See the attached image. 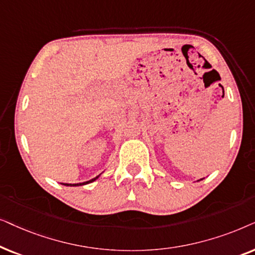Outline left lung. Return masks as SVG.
Here are the masks:
<instances>
[{
  "label": "left lung",
  "mask_w": 255,
  "mask_h": 255,
  "mask_svg": "<svg viewBox=\"0 0 255 255\" xmlns=\"http://www.w3.org/2000/svg\"><path fill=\"white\" fill-rule=\"evenodd\" d=\"M202 179H203V178H202ZM202 179H199V181H202Z\"/></svg>",
  "instance_id": "left-lung-1"
}]
</instances>
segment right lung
Wrapping results in <instances>:
<instances>
[{
    "label": "right lung",
    "mask_w": 255,
    "mask_h": 255,
    "mask_svg": "<svg viewBox=\"0 0 255 255\" xmlns=\"http://www.w3.org/2000/svg\"><path fill=\"white\" fill-rule=\"evenodd\" d=\"M99 176H97V177L90 179V181L83 182V183H76V184H71V183H60V184H63V185H65V186H81V185H86V184H90V183H92V182L96 181V179L99 178Z\"/></svg>",
    "instance_id": "add662e5"
}]
</instances>
